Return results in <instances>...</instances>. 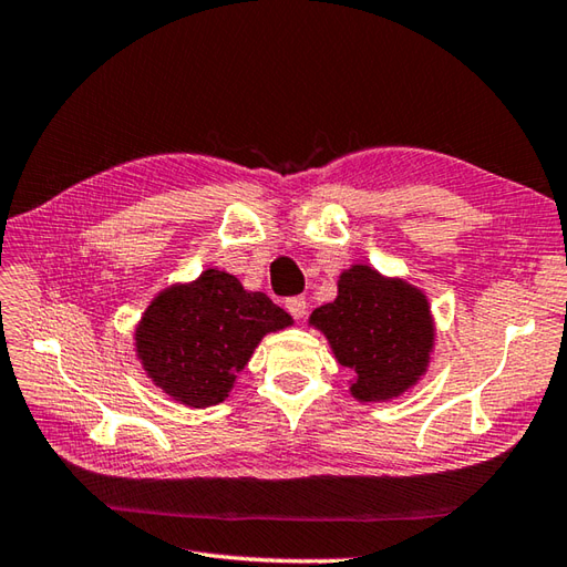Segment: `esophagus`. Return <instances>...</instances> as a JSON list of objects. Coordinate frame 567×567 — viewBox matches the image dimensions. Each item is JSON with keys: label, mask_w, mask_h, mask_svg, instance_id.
Segmentation results:
<instances>
[{"label": "esophagus", "mask_w": 567, "mask_h": 567, "mask_svg": "<svg viewBox=\"0 0 567 567\" xmlns=\"http://www.w3.org/2000/svg\"><path fill=\"white\" fill-rule=\"evenodd\" d=\"M285 307H287V311L295 316L297 321H301L307 316V299L305 297H289L287 301H285Z\"/></svg>", "instance_id": "34e87169"}]
</instances>
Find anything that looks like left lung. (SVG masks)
<instances>
[{"label": "left lung", "mask_w": 567, "mask_h": 567, "mask_svg": "<svg viewBox=\"0 0 567 567\" xmlns=\"http://www.w3.org/2000/svg\"><path fill=\"white\" fill-rule=\"evenodd\" d=\"M336 360L352 370L350 393L360 403L399 399L425 377L434 350V319L420 287L354 262L338 278V297L313 309Z\"/></svg>", "instance_id": "8db88e82"}]
</instances>
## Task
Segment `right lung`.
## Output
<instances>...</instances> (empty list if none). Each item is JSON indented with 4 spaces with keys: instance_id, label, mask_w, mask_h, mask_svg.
I'll list each match as a JSON object with an SVG mask.
<instances>
[{
    "instance_id": "add662e5",
    "label": "right lung",
    "mask_w": 567,
    "mask_h": 567,
    "mask_svg": "<svg viewBox=\"0 0 567 567\" xmlns=\"http://www.w3.org/2000/svg\"><path fill=\"white\" fill-rule=\"evenodd\" d=\"M287 326L292 316L268 295L248 292L234 275L207 268L150 301L135 328V352L166 396L209 408L229 396L262 336Z\"/></svg>"
}]
</instances>
